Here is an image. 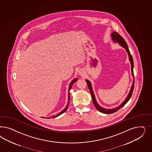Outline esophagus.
Segmentation results:
<instances>
[{"mask_svg": "<svg viewBox=\"0 0 152 152\" xmlns=\"http://www.w3.org/2000/svg\"><path fill=\"white\" fill-rule=\"evenodd\" d=\"M80 74V75H83V74H82V73H80V74Z\"/></svg>", "mask_w": 152, "mask_h": 152, "instance_id": "obj_1", "label": "esophagus"}]
</instances>
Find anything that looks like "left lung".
<instances>
[{"label": "left lung", "mask_w": 152, "mask_h": 152, "mask_svg": "<svg viewBox=\"0 0 152 152\" xmlns=\"http://www.w3.org/2000/svg\"><path fill=\"white\" fill-rule=\"evenodd\" d=\"M112 39L113 41L115 43H118V45H120L121 47H123V48L126 50V52H127L128 56H129V61L130 62L131 64V69H132V77H133V82H132V86L131 89L130 90V92L128 94L127 97L126 99L124 100V101L123 103H121L120 106H118V107L115 108H110V109H107V108H105L102 107L101 106H99L97 103L96 99L95 97L94 94L93 92V89H92V84L91 83L90 81H89L88 79H86V82L87 83L88 88L90 91V92L92 96V98L93 100V104L94 105V106L96 108V109L98 110V111L101 112V113H106V114H110V113H115L116 111H118L119 109H120L121 108L123 107V106L127 103L129 101V100L130 99V98H131L132 95V92L134 90V72H133V69H134V62H133V59L132 56V55L130 53L129 49L127 46V44L125 42V41L123 39V37L118 34L116 32H113V33L111 34Z\"/></svg>", "instance_id": "8db88e82"}]
</instances>
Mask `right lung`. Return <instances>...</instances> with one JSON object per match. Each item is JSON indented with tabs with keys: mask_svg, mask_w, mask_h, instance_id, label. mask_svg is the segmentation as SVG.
Here are the masks:
<instances>
[{
	"mask_svg": "<svg viewBox=\"0 0 152 152\" xmlns=\"http://www.w3.org/2000/svg\"><path fill=\"white\" fill-rule=\"evenodd\" d=\"M77 80H78V79L74 78V79H73L72 80V82H70V85H69V87L68 89V103H67V105L66 106V107H65V108H64L61 111H60L59 113H58L57 115H53V116H51V117H50V118H56V117H58V116H60V115H61V114H63V113H65L66 111V110H67V108L68 107L69 104V101H70V93H69V91H70V90L71 89V88H72V85L75 82H77Z\"/></svg>",
	"mask_w": 152,
	"mask_h": 152,
	"instance_id": "right-lung-1",
	"label": "right lung"
}]
</instances>
